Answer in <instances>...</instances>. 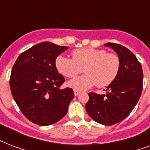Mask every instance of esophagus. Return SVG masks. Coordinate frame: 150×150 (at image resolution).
<instances>
[{
    "mask_svg": "<svg viewBox=\"0 0 150 150\" xmlns=\"http://www.w3.org/2000/svg\"><path fill=\"white\" fill-rule=\"evenodd\" d=\"M74 94H75V96H77L80 94V92L79 91V90H75H75H74Z\"/></svg>",
    "mask_w": 150,
    "mask_h": 150,
    "instance_id": "1",
    "label": "esophagus"
}]
</instances>
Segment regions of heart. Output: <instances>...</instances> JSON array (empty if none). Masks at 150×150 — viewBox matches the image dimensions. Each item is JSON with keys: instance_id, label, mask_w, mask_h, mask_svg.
Wrapping results in <instances>:
<instances>
[{"instance_id": "1", "label": "heart", "mask_w": 150, "mask_h": 150, "mask_svg": "<svg viewBox=\"0 0 150 150\" xmlns=\"http://www.w3.org/2000/svg\"><path fill=\"white\" fill-rule=\"evenodd\" d=\"M72 58L58 56L55 65L61 75L74 78L84 71L86 74L71 80L68 86L79 91L86 90L96 85L106 87L113 82L120 69V59L115 54L104 50L82 48L72 51Z\"/></svg>"}]
</instances>
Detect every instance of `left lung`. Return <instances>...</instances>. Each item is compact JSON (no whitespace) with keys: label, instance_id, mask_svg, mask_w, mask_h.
<instances>
[{"label":"left lung","instance_id":"obj_1","mask_svg":"<svg viewBox=\"0 0 150 150\" xmlns=\"http://www.w3.org/2000/svg\"><path fill=\"white\" fill-rule=\"evenodd\" d=\"M104 46L117 54L119 72L107 87L106 93H89L86 110L95 121L103 125H112L123 121L137 104L142 91L143 73L141 64L128 48L113 43Z\"/></svg>","mask_w":150,"mask_h":150}]
</instances>
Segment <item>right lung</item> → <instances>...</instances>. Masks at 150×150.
Segmentation results:
<instances>
[{
	"label": "right lung",
	"instance_id": "right-lung-1",
	"mask_svg": "<svg viewBox=\"0 0 150 150\" xmlns=\"http://www.w3.org/2000/svg\"><path fill=\"white\" fill-rule=\"evenodd\" d=\"M64 46L43 42L20 54L10 77L13 98L25 117L40 126L60 121L74 98L72 89H61L64 78L55 65Z\"/></svg>",
	"mask_w": 150,
	"mask_h": 150
}]
</instances>
